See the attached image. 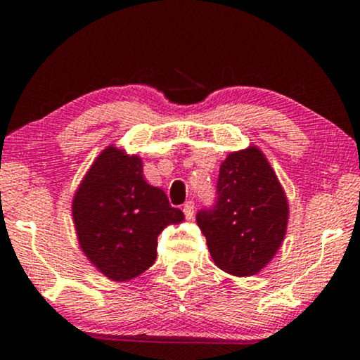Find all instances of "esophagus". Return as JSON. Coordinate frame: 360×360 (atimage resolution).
<instances>
[{"label": "esophagus", "instance_id": "obj_1", "mask_svg": "<svg viewBox=\"0 0 360 360\" xmlns=\"http://www.w3.org/2000/svg\"><path fill=\"white\" fill-rule=\"evenodd\" d=\"M184 213L188 219L193 218V214H195V203H193V201H186V203L184 205Z\"/></svg>", "mask_w": 360, "mask_h": 360}]
</instances>
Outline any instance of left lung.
Listing matches in <instances>:
<instances>
[{
    "instance_id": "1",
    "label": "left lung",
    "mask_w": 360,
    "mask_h": 360,
    "mask_svg": "<svg viewBox=\"0 0 360 360\" xmlns=\"http://www.w3.org/2000/svg\"><path fill=\"white\" fill-rule=\"evenodd\" d=\"M214 264L238 277L260 272L287 233L288 203L257 147L233 152L219 169L216 200L196 213Z\"/></svg>"
}]
</instances>
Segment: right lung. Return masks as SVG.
Returning <instances> with one entry per match:
<instances>
[{"label":"right lung","mask_w":360,"mask_h":360,"mask_svg":"<svg viewBox=\"0 0 360 360\" xmlns=\"http://www.w3.org/2000/svg\"><path fill=\"white\" fill-rule=\"evenodd\" d=\"M80 248L105 277L124 282L157 257V238L170 223L184 221L167 195L147 184L142 162L108 147L98 155L73 198Z\"/></svg>","instance_id":"add662e5"}]
</instances>
